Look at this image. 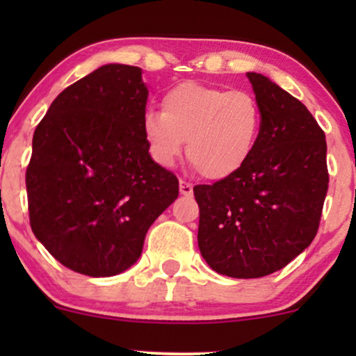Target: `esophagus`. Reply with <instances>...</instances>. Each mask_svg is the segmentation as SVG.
<instances>
[{"label":"esophagus","mask_w":356,"mask_h":356,"mask_svg":"<svg viewBox=\"0 0 356 356\" xmlns=\"http://www.w3.org/2000/svg\"><path fill=\"white\" fill-rule=\"evenodd\" d=\"M179 189H181L182 195H192V189H194V187H192V184H189V182L181 181L179 182Z\"/></svg>","instance_id":"1"}]
</instances>
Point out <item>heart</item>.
<instances>
[{
    "instance_id": "1",
    "label": "heart",
    "mask_w": 356,
    "mask_h": 356,
    "mask_svg": "<svg viewBox=\"0 0 356 356\" xmlns=\"http://www.w3.org/2000/svg\"><path fill=\"white\" fill-rule=\"evenodd\" d=\"M261 124L259 104L251 93L182 81L164 93L162 112L145 113L142 134L155 164L174 165L187 140V157L195 169L222 181L248 164Z\"/></svg>"
}]
</instances>
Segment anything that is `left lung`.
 Returning <instances> with one entry per match:
<instances>
[{
    "label": "left lung",
    "mask_w": 356,
    "mask_h": 356,
    "mask_svg": "<svg viewBox=\"0 0 356 356\" xmlns=\"http://www.w3.org/2000/svg\"><path fill=\"white\" fill-rule=\"evenodd\" d=\"M246 75L263 115L254 152L232 177L194 187L201 254L239 280L271 275L301 254L328 191L325 132L309 110L268 76Z\"/></svg>",
    "instance_id": "left-lung-1"
}]
</instances>
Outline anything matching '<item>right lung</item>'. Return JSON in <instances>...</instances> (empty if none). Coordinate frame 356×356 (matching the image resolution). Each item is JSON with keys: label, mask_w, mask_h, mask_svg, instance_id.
<instances>
[{"label": "right lung", "mask_w": 356, "mask_h": 356, "mask_svg": "<svg viewBox=\"0 0 356 356\" xmlns=\"http://www.w3.org/2000/svg\"><path fill=\"white\" fill-rule=\"evenodd\" d=\"M149 90L142 70L108 63L53 100L33 134L26 169L31 231L72 271L124 273L154 220L179 195L142 134Z\"/></svg>", "instance_id": "add662e5"}]
</instances>
